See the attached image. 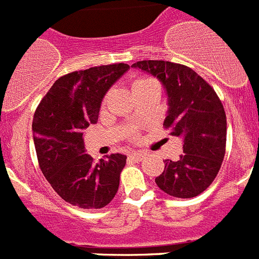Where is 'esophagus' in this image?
Returning a JSON list of instances; mask_svg holds the SVG:
<instances>
[{"instance_id": "esophagus-1", "label": "esophagus", "mask_w": 259, "mask_h": 259, "mask_svg": "<svg viewBox=\"0 0 259 259\" xmlns=\"http://www.w3.org/2000/svg\"><path fill=\"white\" fill-rule=\"evenodd\" d=\"M145 153L143 152H131L130 154H128V158H131V159H134V161H137L140 162L143 161L144 158H145Z\"/></svg>"}]
</instances>
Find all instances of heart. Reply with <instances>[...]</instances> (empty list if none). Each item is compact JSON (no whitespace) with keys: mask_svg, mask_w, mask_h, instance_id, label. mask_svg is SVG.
Listing matches in <instances>:
<instances>
[{"mask_svg":"<svg viewBox=\"0 0 259 259\" xmlns=\"http://www.w3.org/2000/svg\"><path fill=\"white\" fill-rule=\"evenodd\" d=\"M153 80H150V79H139L136 81V83L134 84V88H136V87H139V85H143V84H146V83H152Z\"/></svg>","mask_w":259,"mask_h":259,"instance_id":"obj_1","label":"heart"}]
</instances>
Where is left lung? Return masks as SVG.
<instances>
[{
    "mask_svg": "<svg viewBox=\"0 0 259 259\" xmlns=\"http://www.w3.org/2000/svg\"><path fill=\"white\" fill-rule=\"evenodd\" d=\"M132 67L157 77L167 93L164 128L183 139L178 161L166 159L155 183L164 193L192 198L202 193L218 175L226 154L227 120L211 85L192 68L167 61H139Z\"/></svg>",
    "mask_w": 259,
    "mask_h": 259,
    "instance_id": "8db88e82",
    "label": "left lung"
}]
</instances>
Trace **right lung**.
<instances>
[{"label": "right lung", "instance_id": "1", "mask_svg": "<svg viewBox=\"0 0 259 259\" xmlns=\"http://www.w3.org/2000/svg\"><path fill=\"white\" fill-rule=\"evenodd\" d=\"M130 68L104 65L61 76L38 104L32 131L40 168L53 189L80 209H101L115 197L124 154L98 163L85 153L83 132L98 119L102 98Z\"/></svg>", "mask_w": 259, "mask_h": 259}]
</instances>
